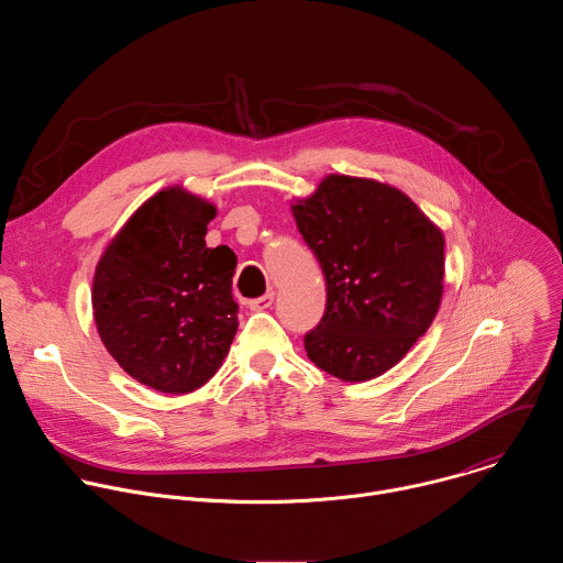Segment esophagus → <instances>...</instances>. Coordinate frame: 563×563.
I'll return each mask as SVG.
<instances>
[{"instance_id": "obj_1", "label": "esophagus", "mask_w": 563, "mask_h": 563, "mask_svg": "<svg viewBox=\"0 0 563 563\" xmlns=\"http://www.w3.org/2000/svg\"><path fill=\"white\" fill-rule=\"evenodd\" d=\"M272 302H274V291H269V294H265V296H261V298L250 300V309H254V311H263V309H269V307H272Z\"/></svg>"}]
</instances>
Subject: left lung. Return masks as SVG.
Here are the masks:
<instances>
[{"instance_id":"left-lung-1","label":"left lung","mask_w":563,"mask_h":563,"mask_svg":"<svg viewBox=\"0 0 563 563\" xmlns=\"http://www.w3.org/2000/svg\"><path fill=\"white\" fill-rule=\"evenodd\" d=\"M291 213L328 285L325 313L305 334L309 361L345 383L385 374L439 311L443 231L396 187L339 174Z\"/></svg>"}]
</instances>
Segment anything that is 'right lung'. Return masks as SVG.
<instances>
[{
  "instance_id": "add662e5",
  "label": "right lung",
  "mask_w": 563,
  "mask_h": 563,
  "mask_svg": "<svg viewBox=\"0 0 563 563\" xmlns=\"http://www.w3.org/2000/svg\"><path fill=\"white\" fill-rule=\"evenodd\" d=\"M216 207L167 187L133 211L93 276L98 334L137 383L187 394L222 365L238 330L231 296L235 254L207 247Z\"/></svg>"
}]
</instances>
